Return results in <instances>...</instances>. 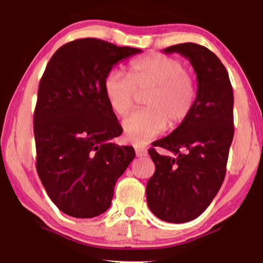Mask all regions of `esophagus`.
<instances>
[{
	"label": "esophagus",
	"instance_id": "esophagus-1",
	"mask_svg": "<svg viewBox=\"0 0 263 263\" xmlns=\"http://www.w3.org/2000/svg\"><path fill=\"white\" fill-rule=\"evenodd\" d=\"M136 154L138 158L146 157V155H147V151H146L145 148H136Z\"/></svg>",
	"mask_w": 263,
	"mask_h": 263
}]
</instances>
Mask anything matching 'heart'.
<instances>
[{
	"label": "heart",
	"instance_id": "b5f03b06",
	"mask_svg": "<svg viewBox=\"0 0 263 263\" xmlns=\"http://www.w3.org/2000/svg\"><path fill=\"white\" fill-rule=\"evenodd\" d=\"M104 92L116 114L124 115L145 94L147 109L133 111L123 119L127 141L137 146L147 144L166 130L181 125L193 111L196 84L180 60L151 54L135 60L130 74L111 70L104 79Z\"/></svg>",
	"mask_w": 263,
	"mask_h": 263
}]
</instances>
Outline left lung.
<instances>
[{
    "label": "left lung",
    "instance_id": "1",
    "mask_svg": "<svg viewBox=\"0 0 263 263\" xmlns=\"http://www.w3.org/2000/svg\"><path fill=\"white\" fill-rule=\"evenodd\" d=\"M180 53L197 77V94L188 118L149 148L155 173L147 182L146 198L159 219L181 224L197 218L210 205L224 181L232 144L233 90L229 73L215 53L194 43L163 50Z\"/></svg>",
    "mask_w": 263,
    "mask_h": 263
}]
</instances>
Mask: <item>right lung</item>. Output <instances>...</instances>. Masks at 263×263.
Here are the masks:
<instances>
[{
	"label": "right lung",
	"instance_id": "right-lung-1",
	"mask_svg": "<svg viewBox=\"0 0 263 263\" xmlns=\"http://www.w3.org/2000/svg\"><path fill=\"white\" fill-rule=\"evenodd\" d=\"M140 52L83 38L65 44L48 61L33 115L35 167L66 215L92 218L108 210L116 182L136 157L131 146L110 142L123 128L104 79L118 61Z\"/></svg>",
	"mask_w": 263,
	"mask_h": 263
}]
</instances>
